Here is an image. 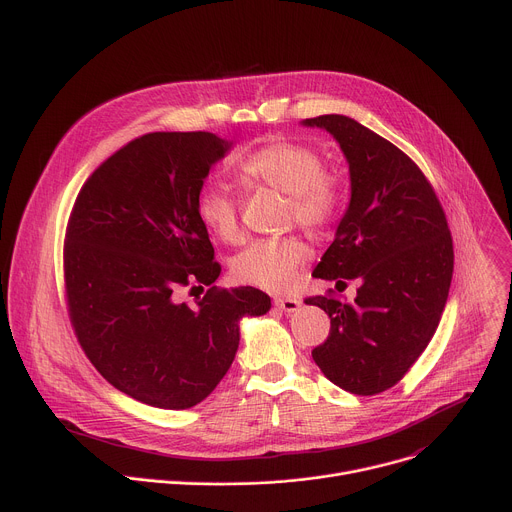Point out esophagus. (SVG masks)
Wrapping results in <instances>:
<instances>
[{
  "label": "esophagus",
  "instance_id": "esophagus-1",
  "mask_svg": "<svg viewBox=\"0 0 512 512\" xmlns=\"http://www.w3.org/2000/svg\"><path fill=\"white\" fill-rule=\"evenodd\" d=\"M275 306L281 310V312H298L302 308V302L296 300V298H275Z\"/></svg>",
  "mask_w": 512,
  "mask_h": 512
}]
</instances>
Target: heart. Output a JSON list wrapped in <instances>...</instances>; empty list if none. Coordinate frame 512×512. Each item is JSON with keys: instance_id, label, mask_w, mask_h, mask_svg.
I'll return each mask as SVG.
<instances>
[{"instance_id": "1", "label": "heart", "mask_w": 512, "mask_h": 512, "mask_svg": "<svg viewBox=\"0 0 512 512\" xmlns=\"http://www.w3.org/2000/svg\"><path fill=\"white\" fill-rule=\"evenodd\" d=\"M237 176L247 188H271L287 196L291 221L310 229H326L340 206V182L324 170L322 156L304 143L271 141L237 164ZM198 221L218 239L239 237V200L218 186H206L196 198ZM308 259L298 237L259 239L233 261L237 279L267 291H283Z\"/></svg>"}]
</instances>
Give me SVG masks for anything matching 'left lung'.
Wrapping results in <instances>:
<instances>
[{
	"instance_id": "obj_1",
	"label": "left lung",
	"mask_w": 512,
	"mask_h": 512,
	"mask_svg": "<svg viewBox=\"0 0 512 512\" xmlns=\"http://www.w3.org/2000/svg\"><path fill=\"white\" fill-rule=\"evenodd\" d=\"M340 145L350 202L318 279H358L356 298H308L330 316L312 356L326 379L354 395L397 385L427 348L448 302L454 247L446 214L421 170L391 141L346 115L304 119Z\"/></svg>"
}]
</instances>
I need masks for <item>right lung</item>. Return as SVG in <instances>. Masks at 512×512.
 I'll list each match as a JSON object with an SVG mask.
<instances>
[{
    "mask_svg": "<svg viewBox=\"0 0 512 512\" xmlns=\"http://www.w3.org/2000/svg\"><path fill=\"white\" fill-rule=\"evenodd\" d=\"M233 141L208 131H156L129 141L81 188L64 243L70 322L95 369L121 393L160 409L206 399L231 369L241 320L271 298L210 287L180 304L190 281L221 275L196 198Z\"/></svg>",
    "mask_w": 512,
    "mask_h": 512,
    "instance_id": "obj_1",
    "label": "right lung"
}]
</instances>
